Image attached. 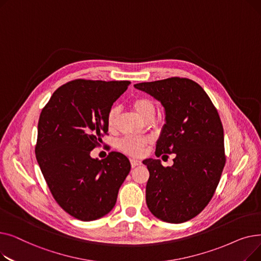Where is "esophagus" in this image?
Masks as SVG:
<instances>
[{"label":"esophagus","mask_w":261,"mask_h":261,"mask_svg":"<svg viewBox=\"0 0 261 261\" xmlns=\"http://www.w3.org/2000/svg\"><path fill=\"white\" fill-rule=\"evenodd\" d=\"M130 163H131V166H132V167H136V166L142 165V162H141L140 160H136V159L130 160Z\"/></svg>","instance_id":"1"}]
</instances>
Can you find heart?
I'll use <instances>...</instances> for the list:
<instances>
[{
  "label": "heart",
  "instance_id": "obj_1",
  "mask_svg": "<svg viewBox=\"0 0 261 261\" xmlns=\"http://www.w3.org/2000/svg\"><path fill=\"white\" fill-rule=\"evenodd\" d=\"M132 107L140 117L147 120L150 117H154L155 105L147 97H138L133 99ZM119 115V108L112 107L107 114V126L110 130L116 128L117 118ZM151 140L147 136H125L118 142V148L122 152L131 156H141L145 153L146 149L149 147Z\"/></svg>",
  "mask_w": 261,
  "mask_h": 261
}]
</instances>
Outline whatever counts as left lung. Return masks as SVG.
Instances as JSON below:
<instances>
[{
  "mask_svg": "<svg viewBox=\"0 0 261 261\" xmlns=\"http://www.w3.org/2000/svg\"><path fill=\"white\" fill-rule=\"evenodd\" d=\"M134 88L165 110L155 155L175 154L171 167L161 160L143 161L150 173L147 206L162 221L186 222L205 208L220 181L225 165L222 122L208 95L190 79L171 77Z\"/></svg>",
  "mask_w": 261,
  "mask_h": 261,
  "instance_id": "left-lung-1",
  "label": "left lung"
}]
</instances>
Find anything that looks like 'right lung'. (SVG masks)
Instances as JSON below:
<instances>
[{
	"label": "right lung",
	"instance_id": "1",
	"mask_svg": "<svg viewBox=\"0 0 261 261\" xmlns=\"http://www.w3.org/2000/svg\"><path fill=\"white\" fill-rule=\"evenodd\" d=\"M130 81L77 79L54 92L38 122L36 158L60 206L81 221L112 211L131 164L120 152L91 158L108 133L107 114Z\"/></svg>",
	"mask_w": 261,
	"mask_h": 261
}]
</instances>
